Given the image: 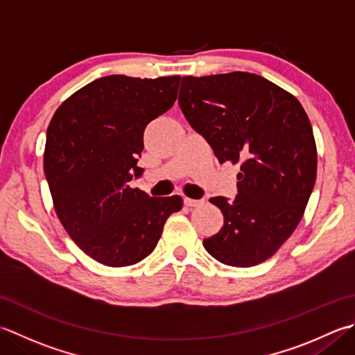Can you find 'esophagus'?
Listing matches in <instances>:
<instances>
[{"mask_svg": "<svg viewBox=\"0 0 355 355\" xmlns=\"http://www.w3.org/2000/svg\"><path fill=\"white\" fill-rule=\"evenodd\" d=\"M183 201L187 207H197V206H201L205 203V200H193V198H187V197Z\"/></svg>", "mask_w": 355, "mask_h": 355, "instance_id": "34e87169", "label": "esophagus"}]
</instances>
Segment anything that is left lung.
<instances>
[{"instance_id":"1","label":"left lung","mask_w":355,"mask_h":355,"mask_svg":"<svg viewBox=\"0 0 355 355\" xmlns=\"http://www.w3.org/2000/svg\"><path fill=\"white\" fill-rule=\"evenodd\" d=\"M178 103L220 163H240L235 198L209 200L225 223L203 246L225 265H259L294 232L314 189L309 118L294 95L249 72L183 76Z\"/></svg>"}]
</instances>
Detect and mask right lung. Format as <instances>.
I'll return each mask as SVG.
<instances>
[{"label": "right lung", "instance_id": "right-lung-1", "mask_svg": "<svg viewBox=\"0 0 355 355\" xmlns=\"http://www.w3.org/2000/svg\"><path fill=\"white\" fill-rule=\"evenodd\" d=\"M180 76L96 78L69 96L46 134L44 173L61 225L89 257L121 268L154 251L180 196L149 197L130 182L148 124L177 100Z\"/></svg>", "mask_w": 355, "mask_h": 355}]
</instances>
